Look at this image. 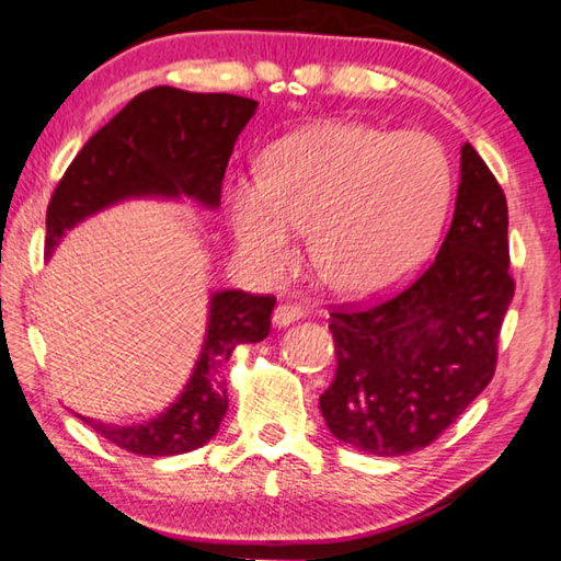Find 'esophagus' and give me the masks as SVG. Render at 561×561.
<instances>
[{"label":"esophagus","instance_id":"obj_1","mask_svg":"<svg viewBox=\"0 0 561 561\" xmlns=\"http://www.w3.org/2000/svg\"><path fill=\"white\" fill-rule=\"evenodd\" d=\"M305 314V307L302 305H291V302H282L274 307V314H272V322L277 328H287L291 322L299 320Z\"/></svg>","mask_w":561,"mask_h":561}]
</instances>
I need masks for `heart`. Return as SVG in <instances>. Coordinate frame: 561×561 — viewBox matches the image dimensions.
Segmentation results:
<instances>
[{
  "label": "heart",
  "mask_w": 561,
  "mask_h": 561,
  "mask_svg": "<svg viewBox=\"0 0 561 561\" xmlns=\"http://www.w3.org/2000/svg\"><path fill=\"white\" fill-rule=\"evenodd\" d=\"M453 198L445 147L422 131L318 122L279 139L264 172L228 178L226 218L264 277L295 262L302 228L330 287L374 295L404 279L437 241Z\"/></svg>",
  "instance_id": "b5f03b06"
}]
</instances>
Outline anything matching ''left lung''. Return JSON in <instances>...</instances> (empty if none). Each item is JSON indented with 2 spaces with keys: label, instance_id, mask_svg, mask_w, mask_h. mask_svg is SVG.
<instances>
[{
  "label": "left lung",
  "instance_id": "obj_1",
  "mask_svg": "<svg viewBox=\"0 0 561 561\" xmlns=\"http://www.w3.org/2000/svg\"><path fill=\"white\" fill-rule=\"evenodd\" d=\"M511 299L506 195L465 145L435 262L391 299L330 312L337 368L320 412L333 437L378 457L435 442L491 383Z\"/></svg>",
  "mask_w": 561,
  "mask_h": 561
}]
</instances>
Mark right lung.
<instances>
[{"mask_svg":"<svg viewBox=\"0 0 561 561\" xmlns=\"http://www.w3.org/2000/svg\"><path fill=\"white\" fill-rule=\"evenodd\" d=\"M256 101L233 93H191L157 85L134 96L85 141L55 187L45 218V256L81 220L131 198H193L220 205V183L236 139L256 114ZM277 299L218 289L208 302L201 356L180 397L145 424H106L81 416L126 453L162 457L203 447L228 409L224 366L239 343L270 335Z\"/></svg>","mask_w":561,"mask_h":561,"instance_id":"1","label":"right lung"}]
</instances>
